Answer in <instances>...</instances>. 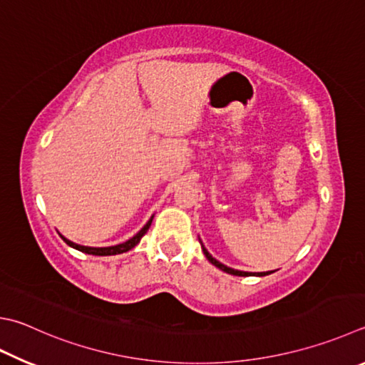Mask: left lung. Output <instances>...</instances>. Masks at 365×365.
I'll return each mask as SVG.
<instances>
[{
    "label": "left lung",
    "instance_id": "1",
    "mask_svg": "<svg viewBox=\"0 0 365 365\" xmlns=\"http://www.w3.org/2000/svg\"><path fill=\"white\" fill-rule=\"evenodd\" d=\"M200 242H201V241H200ZM201 246H202V244H201ZM202 252H204L205 258H207V260H209L212 264H215L217 268H220L222 271H225V273H228V274H235V276H267V274H269V273H273V271H269V273H247V271H237V269L225 267V264L220 263V262H217L215 258L209 254L207 249H205L204 246H202Z\"/></svg>",
    "mask_w": 365,
    "mask_h": 365
}]
</instances>
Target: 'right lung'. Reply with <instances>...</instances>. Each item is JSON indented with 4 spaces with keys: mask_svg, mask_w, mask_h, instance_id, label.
I'll use <instances>...</instances> for the list:
<instances>
[{
    "mask_svg": "<svg viewBox=\"0 0 365 365\" xmlns=\"http://www.w3.org/2000/svg\"><path fill=\"white\" fill-rule=\"evenodd\" d=\"M151 222H153V217L150 218V220L147 222V225H145V227H143L140 231H138V233H137L134 237H130L129 241H125V242H123V244H118V246H111V247H86V246H78V244L71 242V241H68V240H65L63 236H62V240H63L65 242H67L68 246H71L73 249L81 250V252H84V254H89V255H116V254H123V252H128V250H130L132 247H135L137 244L140 242L142 236L148 231Z\"/></svg>",
    "mask_w": 365,
    "mask_h": 365,
    "instance_id": "obj_1",
    "label": "right lung"
}]
</instances>
